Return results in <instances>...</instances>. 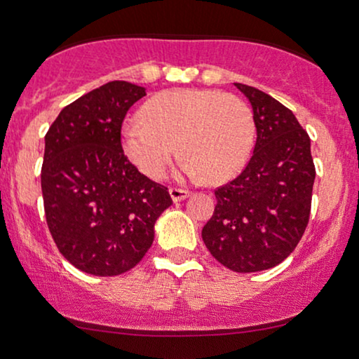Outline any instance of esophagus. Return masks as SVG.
<instances>
[{"label": "esophagus", "instance_id": "34e87169", "mask_svg": "<svg viewBox=\"0 0 359 359\" xmlns=\"http://www.w3.org/2000/svg\"><path fill=\"white\" fill-rule=\"evenodd\" d=\"M168 192H170V197L174 203H180V201L187 199L189 194H191L189 191H185V189H177V187H170L168 189Z\"/></svg>", "mask_w": 359, "mask_h": 359}]
</instances>
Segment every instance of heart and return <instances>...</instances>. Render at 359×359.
<instances>
[{"instance_id": "1", "label": "heart", "mask_w": 359, "mask_h": 359, "mask_svg": "<svg viewBox=\"0 0 359 359\" xmlns=\"http://www.w3.org/2000/svg\"><path fill=\"white\" fill-rule=\"evenodd\" d=\"M255 140L251 111L234 94L211 89H172L156 94L142 119L123 130L128 158L142 174L162 179L180 147L185 174L211 182L231 179L245 167Z\"/></svg>"}]
</instances>
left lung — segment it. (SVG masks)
I'll return each instance as SVG.
<instances>
[{"instance_id":"8db88e82","label":"left lung","mask_w":359,"mask_h":359,"mask_svg":"<svg viewBox=\"0 0 359 359\" xmlns=\"http://www.w3.org/2000/svg\"><path fill=\"white\" fill-rule=\"evenodd\" d=\"M257 126L253 155L231 182L214 191L217 204L203 228L211 255L238 273L282 263L307 228L316 167L311 138L282 102L236 82Z\"/></svg>"}]
</instances>
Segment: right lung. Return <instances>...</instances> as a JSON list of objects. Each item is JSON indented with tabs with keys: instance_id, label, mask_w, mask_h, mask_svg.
Returning a JSON list of instances; mask_svg holds the SVG:
<instances>
[{
	"instance_id": "obj_1",
	"label": "right lung",
	"mask_w": 359,
	"mask_h": 359,
	"mask_svg": "<svg viewBox=\"0 0 359 359\" xmlns=\"http://www.w3.org/2000/svg\"><path fill=\"white\" fill-rule=\"evenodd\" d=\"M145 88L111 81L71 102L45 135V219L62 257L96 277H114L142 262L156 217L172 204L128 160L121 126Z\"/></svg>"
}]
</instances>
